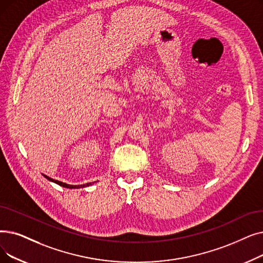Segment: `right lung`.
I'll list each match as a JSON object with an SVG mask.
<instances>
[{"instance_id":"right-lung-1","label":"right lung","mask_w":263,"mask_h":263,"mask_svg":"<svg viewBox=\"0 0 263 263\" xmlns=\"http://www.w3.org/2000/svg\"><path fill=\"white\" fill-rule=\"evenodd\" d=\"M43 176H44L45 178H46V179H48V180H50V181L54 182V184H58L59 186H62V187H64V188H68V189H78V188H84V187H88V186H90V185H92V184H93V182H88V184H85V185H68V184H65V182H62V181H59V180L52 179V178H50L49 176L45 175V174H43Z\"/></svg>"}]
</instances>
